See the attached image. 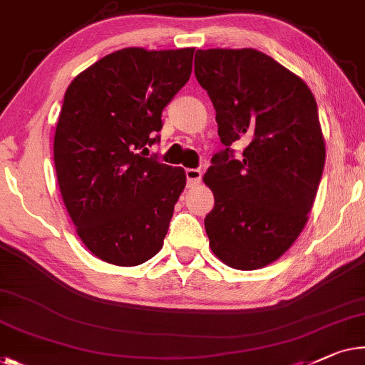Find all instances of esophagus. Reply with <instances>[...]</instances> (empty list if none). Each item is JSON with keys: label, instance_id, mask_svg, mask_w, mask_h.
I'll return each instance as SVG.
<instances>
[{"label": "esophagus", "instance_id": "1", "mask_svg": "<svg viewBox=\"0 0 365 365\" xmlns=\"http://www.w3.org/2000/svg\"><path fill=\"white\" fill-rule=\"evenodd\" d=\"M186 178H187V187H195L200 184L202 173H200V170H186Z\"/></svg>", "mask_w": 365, "mask_h": 365}]
</instances>
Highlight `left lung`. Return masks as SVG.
Here are the masks:
<instances>
[{
	"mask_svg": "<svg viewBox=\"0 0 365 365\" xmlns=\"http://www.w3.org/2000/svg\"><path fill=\"white\" fill-rule=\"evenodd\" d=\"M195 78L215 108L225 150L204 182L214 255L235 270L277 262L303 232L324 170L318 105L297 73L257 49H199ZM246 143L240 160L230 145Z\"/></svg>",
	"mask_w": 365,
	"mask_h": 365,
	"instance_id": "8db88e82",
	"label": "left lung"
}]
</instances>
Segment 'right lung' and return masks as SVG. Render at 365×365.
<instances>
[{"instance_id": "obj_1", "label": "right lung", "mask_w": 365, "mask_h": 365, "mask_svg": "<svg viewBox=\"0 0 365 365\" xmlns=\"http://www.w3.org/2000/svg\"><path fill=\"white\" fill-rule=\"evenodd\" d=\"M194 47H125L71 82L54 135V165L68 215L88 250L118 267L163 248L186 173L148 158L161 112L186 86Z\"/></svg>"}]
</instances>
